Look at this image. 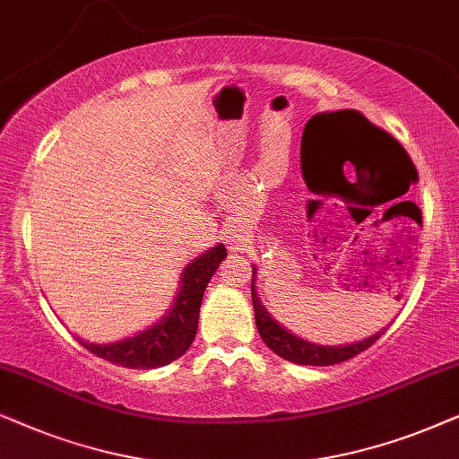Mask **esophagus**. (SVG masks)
I'll return each mask as SVG.
<instances>
[{
    "label": "esophagus",
    "mask_w": 459,
    "mask_h": 459,
    "mask_svg": "<svg viewBox=\"0 0 459 459\" xmlns=\"http://www.w3.org/2000/svg\"><path fill=\"white\" fill-rule=\"evenodd\" d=\"M230 243H233V246H237V243H239V241H237V239H230Z\"/></svg>",
    "instance_id": "34e87169"
}]
</instances>
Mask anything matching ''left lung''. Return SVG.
Here are the masks:
<instances>
[{"label": "left lung", "mask_w": 459, "mask_h": 459, "mask_svg": "<svg viewBox=\"0 0 459 459\" xmlns=\"http://www.w3.org/2000/svg\"><path fill=\"white\" fill-rule=\"evenodd\" d=\"M351 117H359L362 119L364 124V130L359 131L354 128L351 124ZM321 117H327V121H333V124H340V134L338 136L332 138V144L333 149H340V151H348L351 152V157H357L359 163H363V166H371V168H382V163H386V159L393 155V149H390L388 144L380 143V140H376V137H371V133L380 134L388 140L390 144L394 146L396 155L403 161L411 163V159L405 152V149L396 143L393 136H388V134H384L382 130H377L376 126H371L368 119H363L359 113H327V115H321ZM370 132L368 133L367 130ZM413 168V163H411ZM254 277H252V302H254V316H255V327H258V333L260 338L264 340V344L271 348L274 354H279L281 359H285V361H291V363H298V365H335V363H342V361H348V359L357 357L359 352L368 351V348L374 344V342L380 338V335L386 332V327L380 329V332L369 335V338H365L361 342H352V344H344V346H321V344H313V342L308 340H302L298 338V335H293L290 329H285L281 323H277L268 313L264 304H262L260 296H258V290H255V268H254Z\"/></svg>", "instance_id": "obj_1"}]
</instances>
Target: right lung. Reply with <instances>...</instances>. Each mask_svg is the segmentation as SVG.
<instances>
[{
    "label": "right lung",
    "instance_id": "right-lung-1",
    "mask_svg": "<svg viewBox=\"0 0 459 459\" xmlns=\"http://www.w3.org/2000/svg\"><path fill=\"white\" fill-rule=\"evenodd\" d=\"M226 258V247L218 243L186 264L180 274V287L172 308L144 332L115 344H94L77 338L79 344L108 363L130 369H155L176 361L193 344L199 325V308L204 291Z\"/></svg>",
    "mask_w": 459,
    "mask_h": 459
}]
</instances>
